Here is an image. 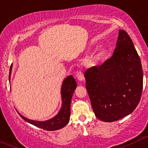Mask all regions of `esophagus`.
<instances>
[{
  "instance_id": "obj_1",
  "label": "esophagus",
  "mask_w": 148,
  "mask_h": 148,
  "mask_svg": "<svg viewBox=\"0 0 148 148\" xmlns=\"http://www.w3.org/2000/svg\"><path fill=\"white\" fill-rule=\"evenodd\" d=\"M76 76H77V80H80V81H82V80H84V75H83V73H82L81 71H77Z\"/></svg>"
}]
</instances>
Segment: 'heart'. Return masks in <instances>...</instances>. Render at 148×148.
Listing matches in <instances>:
<instances>
[{
	"instance_id": "1",
	"label": "heart",
	"mask_w": 148,
	"mask_h": 148,
	"mask_svg": "<svg viewBox=\"0 0 148 148\" xmlns=\"http://www.w3.org/2000/svg\"><path fill=\"white\" fill-rule=\"evenodd\" d=\"M103 50L101 51V52H100V55H102V54H103Z\"/></svg>"
}]
</instances>
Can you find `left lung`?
<instances>
[{
	"label": "left lung",
	"instance_id": "8db88e82",
	"mask_svg": "<svg viewBox=\"0 0 148 148\" xmlns=\"http://www.w3.org/2000/svg\"><path fill=\"white\" fill-rule=\"evenodd\" d=\"M96 117L112 122L130 114L140 101L143 73L140 58L128 34L119 31L113 55L84 73Z\"/></svg>",
	"mask_w": 148,
	"mask_h": 148
}]
</instances>
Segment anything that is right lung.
<instances>
[{
	"label": "right lung",
	"instance_id": "obj_1",
	"mask_svg": "<svg viewBox=\"0 0 148 148\" xmlns=\"http://www.w3.org/2000/svg\"><path fill=\"white\" fill-rule=\"evenodd\" d=\"M11 69H12V65L10 67L9 79L11 73ZM76 86H77V83L72 75L68 76L64 80L62 85V88H61V96H62V107L58 114L49 120L45 121V122L34 121L24 117L19 113L18 114L26 122L43 130H48V131H55V130L62 129L69 122L70 116H71V99L76 88Z\"/></svg>",
	"mask_w": 148,
	"mask_h": 148
}]
</instances>
